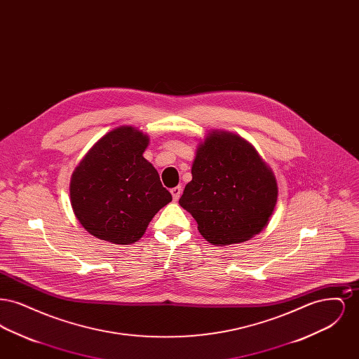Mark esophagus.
Segmentation results:
<instances>
[{"label": "esophagus", "instance_id": "esophagus-1", "mask_svg": "<svg viewBox=\"0 0 359 359\" xmlns=\"http://www.w3.org/2000/svg\"><path fill=\"white\" fill-rule=\"evenodd\" d=\"M182 191H183V188L180 187V186L172 188L171 194L172 198H173V201H177V199L180 198V195H182Z\"/></svg>", "mask_w": 359, "mask_h": 359}]
</instances>
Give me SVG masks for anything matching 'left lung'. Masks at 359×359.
Here are the masks:
<instances>
[{
  "mask_svg": "<svg viewBox=\"0 0 359 359\" xmlns=\"http://www.w3.org/2000/svg\"><path fill=\"white\" fill-rule=\"evenodd\" d=\"M191 173L179 203L208 242H245L269 221L277 202L276 179L243 138L211 133L199 145Z\"/></svg>",
  "mask_w": 359,
  "mask_h": 359,
  "instance_id": "8db88e82",
  "label": "left lung"
}]
</instances>
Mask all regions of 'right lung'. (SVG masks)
<instances>
[{"mask_svg": "<svg viewBox=\"0 0 359 359\" xmlns=\"http://www.w3.org/2000/svg\"><path fill=\"white\" fill-rule=\"evenodd\" d=\"M149 138L130 126L103 136L71 177V205L97 238L128 245L142 237L156 212L172 201L142 154Z\"/></svg>", "mask_w": 359, "mask_h": 359, "instance_id": "add662e5", "label": "right lung"}]
</instances>
